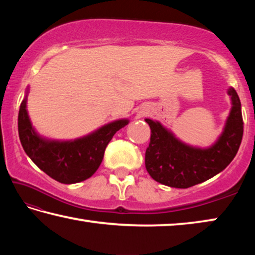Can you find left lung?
<instances>
[{
	"label": "left lung",
	"mask_w": 255,
	"mask_h": 255,
	"mask_svg": "<svg viewBox=\"0 0 255 255\" xmlns=\"http://www.w3.org/2000/svg\"><path fill=\"white\" fill-rule=\"evenodd\" d=\"M227 93L232 100L230 116L222 135L210 147L184 144L158 122L145 119L150 127L145 166L155 181L172 188H190L213 178L233 161L243 137V118L236 91L230 88Z\"/></svg>",
	"instance_id": "1"
}]
</instances>
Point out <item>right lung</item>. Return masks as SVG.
<instances>
[{"label":"right lung","mask_w":255,"mask_h":255,"mask_svg":"<svg viewBox=\"0 0 255 255\" xmlns=\"http://www.w3.org/2000/svg\"><path fill=\"white\" fill-rule=\"evenodd\" d=\"M128 123V119L115 120L74 140L47 139L38 135L32 127L25 94L19 110L18 130L21 145L31 161L50 178L60 183L72 184L89 179L96 173L107 145L115 133Z\"/></svg>","instance_id":"1"}]
</instances>
